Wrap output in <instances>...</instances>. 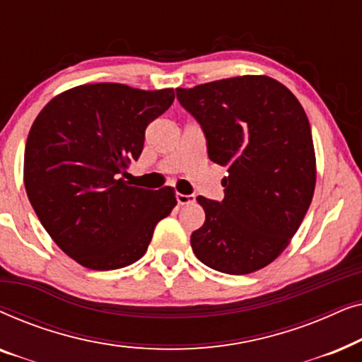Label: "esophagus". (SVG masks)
<instances>
[{
  "instance_id": "34e87169",
  "label": "esophagus",
  "mask_w": 362,
  "mask_h": 362,
  "mask_svg": "<svg viewBox=\"0 0 362 362\" xmlns=\"http://www.w3.org/2000/svg\"><path fill=\"white\" fill-rule=\"evenodd\" d=\"M176 201H177V204H180V206L192 204V202L196 201V196L194 194H181V192H177Z\"/></svg>"
}]
</instances>
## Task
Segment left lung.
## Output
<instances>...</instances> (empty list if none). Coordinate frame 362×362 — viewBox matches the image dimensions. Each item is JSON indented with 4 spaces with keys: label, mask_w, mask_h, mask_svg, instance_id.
<instances>
[{
    "label": "left lung",
    "mask_w": 362,
    "mask_h": 362,
    "mask_svg": "<svg viewBox=\"0 0 362 362\" xmlns=\"http://www.w3.org/2000/svg\"><path fill=\"white\" fill-rule=\"evenodd\" d=\"M176 97L204 132L209 160L227 168L224 199L197 196L206 221L192 232V252L222 274L264 269L286 249L313 199L315 148L303 107L267 76L176 88Z\"/></svg>",
    "instance_id": "8db88e82"
}]
</instances>
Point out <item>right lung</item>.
<instances>
[{"mask_svg": "<svg viewBox=\"0 0 362 362\" xmlns=\"http://www.w3.org/2000/svg\"><path fill=\"white\" fill-rule=\"evenodd\" d=\"M173 100V88L88 83L54 97L34 120L24 151L28 197L59 249L87 269L141 259L176 206L171 187L151 191L120 177Z\"/></svg>", "mask_w": 362, "mask_h": 362, "instance_id": "obj_1", "label": "right lung"}]
</instances>
